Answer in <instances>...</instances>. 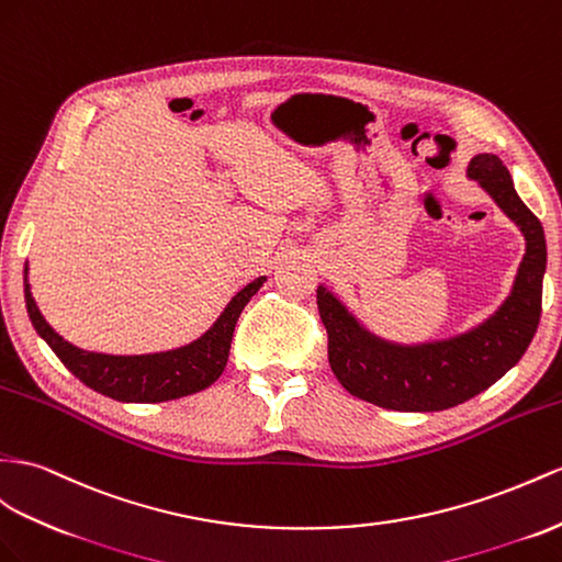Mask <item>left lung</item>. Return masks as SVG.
Segmentation results:
<instances>
[{"label": "left lung", "mask_w": 562, "mask_h": 562, "mask_svg": "<svg viewBox=\"0 0 562 562\" xmlns=\"http://www.w3.org/2000/svg\"><path fill=\"white\" fill-rule=\"evenodd\" d=\"M468 178L480 182L525 237L513 290L486 321L446 339L398 344L370 333L337 294L318 286L329 368L344 390L368 404L406 413L453 408L506 375L537 333L546 272L543 227L517 196L496 154H474Z\"/></svg>", "instance_id": "left-lung-1"}]
</instances>
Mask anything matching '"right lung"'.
<instances>
[{
	"label": "right lung",
	"instance_id": "right-lung-1",
	"mask_svg": "<svg viewBox=\"0 0 562 562\" xmlns=\"http://www.w3.org/2000/svg\"><path fill=\"white\" fill-rule=\"evenodd\" d=\"M266 276L256 278L244 290H239L229 304L223 308L204 335L184 344V347L139 353V356H113L85 351L54 333V327L40 313L35 299L27 284V263L23 270L25 306L37 335L49 344V349L59 356V361L74 372V375L88 384L90 390L109 398L125 401V404H158L180 396H190L206 390L223 375L229 356V344L239 313L249 304V299L261 290Z\"/></svg>",
	"mask_w": 562,
	"mask_h": 562
}]
</instances>
